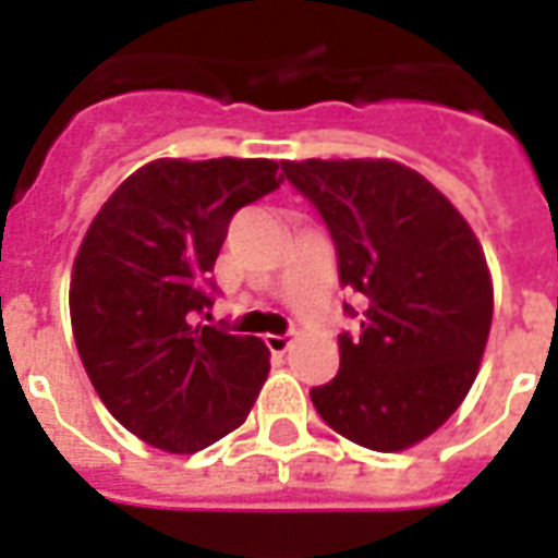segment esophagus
<instances>
[{
    "mask_svg": "<svg viewBox=\"0 0 558 558\" xmlns=\"http://www.w3.org/2000/svg\"><path fill=\"white\" fill-rule=\"evenodd\" d=\"M266 348H269L275 356H283V353L292 348V341H289L287 336H266Z\"/></svg>",
    "mask_w": 558,
    "mask_h": 558,
    "instance_id": "esophagus-1",
    "label": "esophagus"
}]
</instances>
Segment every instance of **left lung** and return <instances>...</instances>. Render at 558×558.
<instances>
[{
    "label": "left lung",
    "instance_id": "obj_1",
    "mask_svg": "<svg viewBox=\"0 0 558 558\" xmlns=\"http://www.w3.org/2000/svg\"><path fill=\"white\" fill-rule=\"evenodd\" d=\"M283 177L322 214L341 287L367 304L356 339L339 336L336 379L310 390L315 411L365 449H408L458 411L484 356L493 280L477 236L397 161H283Z\"/></svg>",
    "mask_w": 558,
    "mask_h": 558
}]
</instances>
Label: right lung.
Wrapping results in <instances>:
<instances>
[{
	"label": "right lung",
	"instance_id": "1",
	"mask_svg": "<svg viewBox=\"0 0 558 558\" xmlns=\"http://www.w3.org/2000/svg\"><path fill=\"white\" fill-rule=\"evenodd\" d=\"M278 161L159 159L92 219L74 257V344L118 423L156 449L193 454L245 423L269 373L254 336L196 324L228 222L278 191Z\"/></svg>",
	"mask_w": 558,
	"mask_h": 558
}]
</instances>
